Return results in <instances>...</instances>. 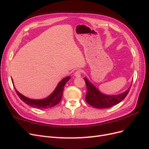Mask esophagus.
Instances as JSON below:
<instances>
[{
    "instance_id": "34e87169",
    "label": "esophagus",
    "mask_w": 149,
    "mask_h": 149,
    "mask_svg": "<svg viewBox=\"0 0 149 149\" xmlns=\"http://www.w3.org/2000/svg\"><path fill=\"white\" fill-rule=\"evenodd\" d=\"M81 73H82L81 70H76L74 73V76L75 77H79V76H81Z\"/></svg>"
}]
</instances>
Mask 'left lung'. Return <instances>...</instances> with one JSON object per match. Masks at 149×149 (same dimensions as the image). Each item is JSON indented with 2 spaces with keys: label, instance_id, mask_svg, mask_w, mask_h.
<instances>
[{
  "label": "left lung",
  "instance_id": "1",
  "mask_svg": "<svg viewBox=\"0 0 149 149\" xmlns=\"http://www.w3.org/2000/svg\"><path fill=\"white\" fill-rule=\"evenodd\" d=\"M84 79L87 87L86 101L89 105L98 109L109 108L119 103L127 95L130 89L129 88L127 91L118 95L107 96L99 91L86 78H84Z\"/></svg>",
  "mask_w": 149,
  "mask_h": 149
}]
</instances>
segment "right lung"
<instances>
[{
    "instance_id": "add662e5",
    "label": "right lung",
    "mask_w": 149,
    "mask_h": 149,
    "mask_svg": "<svg viewBox=\"0 0 149 149\" xmlns=\"http://www.w3.org/2000/svg\"><path fill=\"white\" fill-rule=\"evenodd\" d=\"M70 79V77L67 76V77H66L63 79H62L61 81L58 83L57 87L51 95L47 98L44 99V100H31V99L26 97L22 95L20 93L18 92L16 89L15 91L17 94V95L20 98V100L22 101H23L25 103H26V104H28L31 107L38 108V109H47V108L52 107L56 105L57 104L60 102L62 98L63 91L65 85Z\"/></svg>"
}]
</instances>
